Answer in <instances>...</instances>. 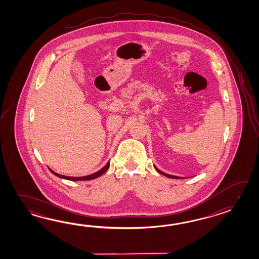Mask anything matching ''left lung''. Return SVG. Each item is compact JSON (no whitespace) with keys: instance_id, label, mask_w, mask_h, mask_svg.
I'll return each instance as SVG.
<instances>
[{"instance_id":"1","label":"left lung","mask_w":259,"mask_h":259,"mask_svg":"<svg viewBox=\"0 0 259 259\" xmlns=\"http://www.w3.org/2000/svg\"><path fill=\"white\" fill-rule=\"evenodd\" d=\"M154 168H155V170L157 171L158 173L160 174H162V175H164V176L167 177V178H170V179H182V177H178V176H173V175H169V174H166L165 172H163V171L160 170L158 169L155 165H154Z\"/></svg>"}]
</instances>
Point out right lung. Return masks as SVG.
I'll return each instance as SVG.
<instances>
[{
  "instance_id": "right-lung-1",
  "label": "right lung",
  "mask_w": 259,
  "mask_h": 259,
  "mask_svg": "<svg viewBox=\"0 0 259 259\" xmlns=\"http://www.w3.org/2000/svg\"><path fill=\"white\" fill-rule=\"evenodd\" d=\"M109 165H110V161H108L107 162V164L102 168V169H100L99 171H97V172H95L94 174H91V175H88V176H84V177H68V176H64V175H60V174H58V173H56L55 171L52 170V169H50V171L55 175V176L59 177L61 179H65V180H68V181H91V180H94V179H96V178H98V177L102 176L104 173H105V171L108 169V167H109Z\"/></svg>"
}]
</instances>
